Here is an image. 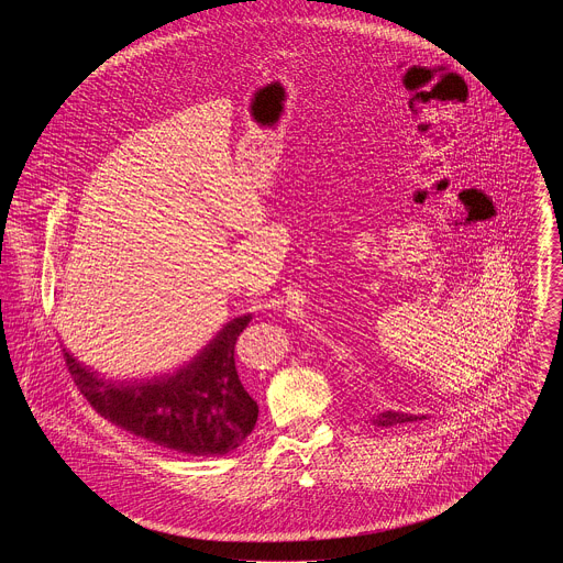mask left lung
<instances>
[{
  "mask_svg": "<svg viewBox=\"0 0 563 563\" xmlns=\"http://www.w3.org/2000/svg\"><path fill=\"white\" fill-rule=\"evenodd\" d=\"M421 421L423 417H417V415H404V412H394V410H387V412H380L372 419V423L376 428H391V426H400V423H412V421Z\"/></svg>",
  "mask_w": 563,
  "mask_h": 563,
  "instance_id": "8db88e82",
  "label": "left lung"
}]
</instances>
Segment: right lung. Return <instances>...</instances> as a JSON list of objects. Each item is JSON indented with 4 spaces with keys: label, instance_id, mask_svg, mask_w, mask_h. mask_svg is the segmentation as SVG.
Listing matches in <instances>:
<instances>
[{
    "label": "right lung",
    "instance_id": "1",
    "mask_svg": "<svg viewBox=\"0 0 563 563\" xmlns=\"http://www.w3.org/2000/svg\"><path fill=\"white\" fill-rule=\"evenodd\" d=\"M252 320L238 316L180 369L146 380H107L64 352L77 389L113 426L159 448L222 456L252 434L258 404L240 383L235 341Z\"/></svg>",
    "mask_w": 563,
    "mask_h": 563
}]
</instances>
